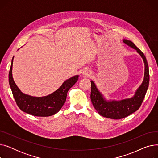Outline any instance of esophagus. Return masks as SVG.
Instances as JSON below:
<instances>
[{"label":"esophagus","mask_w":158,"mask_h":158,"mask_svg":"<svg viewBox=\"0 0 158 158\" xmlns=\"http://www.w3.org/2000/svg\"><path fill=\"white\" fill-rule=\"evenodd\" d=\"M82 76L85 77H89L91 76V73L88 70H85L82 72Z\"/></svg>","instance_id":"esophagus-1"}]
</instances>
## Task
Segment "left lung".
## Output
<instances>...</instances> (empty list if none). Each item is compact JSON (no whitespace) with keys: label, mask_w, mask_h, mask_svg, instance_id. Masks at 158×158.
<instances>
[{"label":"left lung","mask_w":158,"mask_h":158,"mask_svg":"<svg viewBox=\"0 0 158 158\" xmlns=\"http://www.w3.org/2000/svg\"><path fill=\"white\" fill-rule=\"evenodd\" d=\"M123 42L127 46L136 50L143 59L145 65L143 82L136 90L135 95L130 98L122 99V100L117 101L114 99L107 100L98 90L95 82L93 81H91L92 89H91L90 98L95 109L102 117L114 120L125 118L139 109L143 101L149 84L148 66L145 55L131 41L123 40Z\"/></svg>","instance_id":"obj_1"}]
</instances>
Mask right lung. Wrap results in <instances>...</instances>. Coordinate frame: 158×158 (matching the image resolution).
I'll return each instance as SVG.
<instances>
[{
	"instance_id": "right-lung-1",
	"label": "right lung",
	"mask_w": 158,
	"mask_h": 158,
	"mask_svg": "<svg viewBox=\"0 0 158 158\" xmlns=\"http://www.w3.org/2000/svg\"><path fill=\"white\" fill-rule=\"evenodd\" d=\"M13 58L14 56L12 58L9 73V83L19 108L25 113L36 117H49L59 112L66 101L69 90L77 81L79 75L66 79L57 90L47 96H31L22 92L15 84L12 74Z\"/></svg>"
}]
</instances>
